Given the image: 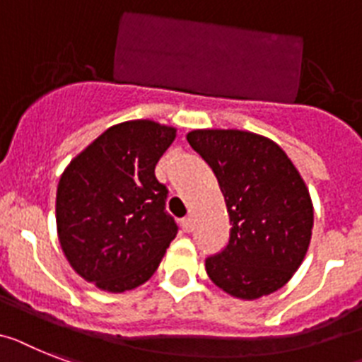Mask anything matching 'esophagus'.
Here are the masks:
<instances>
[{"instance_id":"1","label":"esophagus","mask_w":362,"mask_h":362,"mask_svg":"<svg viewBox=\"0 0 362 362\" xmlns=\"http://www.w3.org/2000/svg\"><path fill=\"white\" fill-rule=\"evenodd\" d=\"M182 226H184V232H193V228H195V224H193V218L191 217H186L184 221H182Z\"/></svg>"}]
</instances>
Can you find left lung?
I'll use <instances>...</instances> for the list:
<instances>
[{
	"label": "left lung",
	"mask_w": 362,
	"mask_h": 362,
	"mask_svg": "<svg viewBox=\"0 0 362 362\" xmlns=\"http://www.w3.org/2000/svg\"><path fill=\"white\" fill-rule=\"evenodd\" d=\"M187 141L214 169L230 215V241L206 259L218 289L257 300L281 289L311 243L313 200L276 141L238 129H197Z\"/></svg>",
	"instance_id": "left-lung-1"
}]
</instances>
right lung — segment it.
Masks as SVG:
<instances>
[{"instance_id": "add662e5", "label": "right lung", "mask_w": 362, "mask_h": 362, "mask_svg": "<svg viewBox=\"0 0 362 362\" xmlns=\"http://www.w3.org/2000/svg\"><path fill=\"white\" fill-rule=\"evenodd\" d=\"M176 129L132 119L106 129L73 158L57 187V233L78 276L106 293L144 285L178 226L154 167Z\"/></svg>"}]
</instances>
